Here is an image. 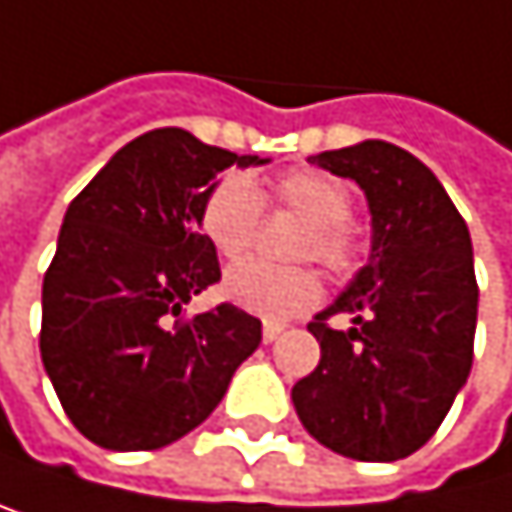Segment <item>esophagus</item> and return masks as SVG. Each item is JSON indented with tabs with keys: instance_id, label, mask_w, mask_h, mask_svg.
Wrapping results in <instances>:
<instances>
[{
	"instance_id": "34e87169",
	"label": "esophagus",
	"mask_w": 512,
	"mask_h": 512,
	"mask_svg": "<svg viewBox=\"0 0 512 512\" xmlns=\"http://www.w3.org/2000/svg\"><path fill=\"white\" fill-rule=\"evenodd\" d=\"M281 333H284V324H278V321H265L262 324V340L265 343H275Z\"/></svg>"
}]
</instances>
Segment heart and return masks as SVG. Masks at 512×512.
Masks as SVG:
<instances>
[{
  "label": "heart",
  "mask_w": 512,
  "mask_h": 512,
  "mask_svg": "<svg viewBox=\"0 0 512 512\" xmlns=\"http://www.w3.org/2000/svg\"><path fill=\"white\" fill-rule=\"evenodd\" d=\"M262 206L284 210L306 219V228L296 237L293 256L315 259L330 275L349 278L361 265V241L352 231V191L318 169H293L265 188H253L241 175H225L200 203V231L222 259H241L259 234ZM324 287L318 271L309 265H268L241 262L225 275V296L237 309L250 315L284 321L318 306Z\"/></svg>",
  "instance_id": "obj_1"
}]
</instances>
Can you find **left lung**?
<instances>
[{
  "mask_svg": "<svg viewBox=\"0 0 512 512\" xmlns=\"http://www.w3.org/2000/svg\"><path fill=\"white\" fill-rule=\"evenodd\" d=\"M367 194L371 259L309 330L318 367L293 386L302 426L352 460H398L436 436L473 367L479 287L457 206L414 154L389 141L309 157ZM333 314H352L337 331Z\"/></svg>",
  "mask_w": 512,
  "mask_h": 512,
  "instance_id": "1",
  "label": "left lung"
}]
</instances>
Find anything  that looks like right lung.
Returning a JSON list of instances; mask_svg holds the SVG:
<instances>
[{"instance_id":"add662e5","label":"right lung","mask_w":512,"mask_h":512,"mask_svg":"<svg viewBox=\"0 0 512 512\" xmlns=\"http://www.w3.org/2000/svg\"><path fill=\"white\" fill-rule=\"evenodd\" d=\"M231 163L265 160L154 129L67 206L42 281L39 352L64 414L101 448L179 442L216 411L237 364L262 343V321L231 302L182 315L222 278L197 213Z\"/></svg>"}]
</instances>
